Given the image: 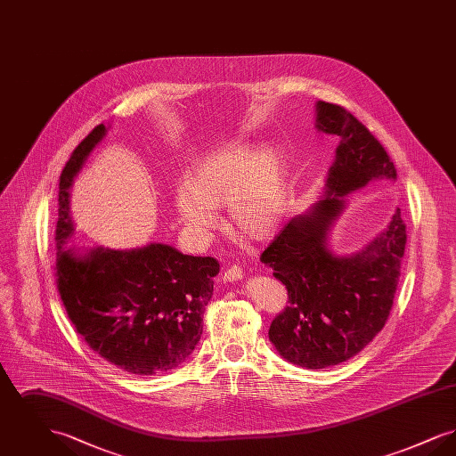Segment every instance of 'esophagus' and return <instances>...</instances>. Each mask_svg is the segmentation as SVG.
Instances as JSON below:
<instances>
[{
	"label": "esophagus",
	"mask_w": 456,
	"mask_h": 456,
	"mask_svg": "<svg viewBox=\"0 0 456 456\" xmlns=\"http://www.w3.org/2000/svg\"><path fill=\"white\" fill-rule=\"evenodd\" d=\"M239 279H242V270H240V266H231V268H227L225 272H224V281L225 282H236Z\"/></svg>",
	"instance_id": "obj_1"
}]
</instances>
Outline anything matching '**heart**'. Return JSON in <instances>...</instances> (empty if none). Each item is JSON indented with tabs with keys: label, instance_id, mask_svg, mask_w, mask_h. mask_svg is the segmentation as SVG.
I'll return each mask as SVG.
<instances>
[{
	"label": "heart",
	"instance_id": "1",
	"mask_svg": "<svg viewBox=\"0 0 456 456\" xmlns=\"http://www.w3.org/2000/svg\"><path fill=\"white\" fill-rule=\"evenodd\" d=\"M285 160L273 147L232 143L200 157L175 196L181 218L196 232L216 227L212 207L229 203L234 229L249 238L270 234L282 217Z\"/></svg>",
	"mask_w": 456,
	"mask_h": 456
}]
</instances>
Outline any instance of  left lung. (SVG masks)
<instances>
[{
    "mask_svg": "<svg viewBox=\"0 0 456 456\" xmlns=\"http://www.w3.org/2000/svg\"><path fill=\"white\" fill-rule=\"evenodd\" d=\"M318 130L340 136L326 179L325 200L292 218L261 253V263L285 285L289 305L272 322L268 337L283 359L323 369L359 354L388 322L407 229L400 208L388 229L348 258L325 246L344 196L370 179H396V167L379 140L346 108L318 102Z\"/></svg>",
    "mask_w": 456,
    "mask_h": 456,
    "instance_id": "left-lung-1",
    "label": "left lung"
}]
</instances>
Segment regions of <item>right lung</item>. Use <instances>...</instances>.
<instances>
[{
    "instance_id": "right-lung-1",
    "label": "right lung",
    "mask_w": 456,
    "mask_h": 456,
    "mask_svg": "<svg viewBox=\"0 0 456 456\" xmlns=\"http://www.w3.org/2000/svg\"><path fill=\"white\" fill-rule=\"evenodd\" d=\"M104 134V125L90 131L60 175L56 287L88 347L131 374H160L181 366L200 342L220 265L157 242L130 251L97 248L86 256L63 249L73 231L68 190Z\"/></svg>"
}]
</instances>
